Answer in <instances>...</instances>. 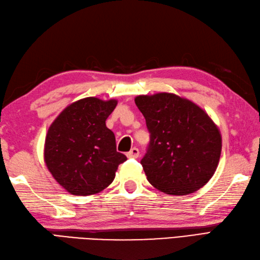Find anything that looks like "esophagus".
Returning <instances> with one entry per match:
<instances>
[{"instance_id": "esophagus-1", "label": "esophagus", "mask_w": 260, "mask_h": 260, "mask_svg": "<svg viewBox=\"0 0 260 260\" xmlns=\"http://www.w3.org/2000/svg\"><path fill=\"white\" fill-rule=\"evenodd\" d=\"M139 154H140V152H139L138 148H132L129 152H126V156H128L129 159H137Z\"/></svg>"}]
</instances>
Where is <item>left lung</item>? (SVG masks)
<instances>
[{
	"label": "left lung",
	"mask_w": 260,
	"mask_h": 260,
	"mask_svg": "<svg viewBox=\"0 0 260 260\" xmlns=\"http://www.w3.org/2000/svg\"><path fill=\"white\" fill-rule=\"evenodd\" d=\"M135 101L150 134L141 160L148 181L171 195H186L204 186L220 156L216 124L199 106L173 93L138 96Z\"/></svg>",
	"instance_id": "obj_1"
}]
</instances>
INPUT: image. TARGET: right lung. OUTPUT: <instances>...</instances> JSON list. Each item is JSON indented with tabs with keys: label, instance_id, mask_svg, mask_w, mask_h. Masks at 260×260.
I'll return each mask as SVG.
<instances>
[{
	"label": "right lung",
	"instance_id": "1",
	"mask_svg": "<svg viewBox=\"0 0 260 260\" xmlns=\"http://www.w3.org/2000/svg\"><path fill=\"white\" fill-rule=\"evenodd\" d=\"M117 100L88 97L68 106L49 126L46 166L54 179L74 195L96 194L115 179L126 156L117 152L116 138L106 126Z\"/></svg>",
	"mask_w": 260,
	"mask_h": 260
}]
</instances>
